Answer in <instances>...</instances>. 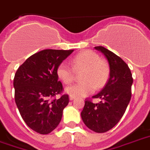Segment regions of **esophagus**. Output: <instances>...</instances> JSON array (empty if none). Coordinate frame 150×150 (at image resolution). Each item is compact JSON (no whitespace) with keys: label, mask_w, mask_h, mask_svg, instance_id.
Wrapping results in <instances>:
<instances>
[{"label":"esophagus","mask_w":150,"mask_h":150,"mask_svg":"<svg viewBox=\"0 0 150 150\" xmlns=\"http://www.w3.org/2000/svg\"><path fill=\"white\" fill-rule=\"evenodd\" d=\"M69 98H70V100H74V99L75 98V96H72V95H70Z\"/></svg>","instance_id":"obj_1"}]
</instances>
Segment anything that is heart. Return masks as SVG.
Wrapping results in <instances>:
<instances>
[{"label":"heart","instance_id":"1","mask_svg":"<svg viewBox=\"0 0 150 150\" xmlns=\"http://www.w3.org/2000/svg\"><path fill=\"white\" fill-rule=\"evenodd\" d=\"M71 68L66 62H62L57 67L56 74L64 84L74 82L75 72H82V83L68 86L66 91L75 97H83L91 94L95 88L105 86L110 76V65L105 59H102L91 50L79 53L71 59Z\"/></svg>","mask_w":150,"mask_h":150}]
</instances>
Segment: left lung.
Returning <instances> with one entry per match:
<instances>
[{"mask_svg": "<svg viewBox=\"0 0 150 150\" xmlns=\"http://www.w3.org/2000/svg\"><path fill=\"white\" fill-rule=\"evenodd\" d=\"M104 54L110 65L109 80L93 98H101L98 103L86 98L81 117L84 124L96 133H105L117 124L126 111L131 98L133 77L125 61L102 46L95 47Z\"/></svg>", "mask_w": 150, "mask_h": 150, "instance_id": "8db88e82", "label": "left lung"}]
</instances>
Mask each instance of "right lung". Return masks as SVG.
<instances>
[{"label": "right lung", "instance_id": "obj_1", "mask_svg": "<svg viewBox=\"0 0 150 150\" xmlns=\"http://www.w3.org/2000/svg\"><path fill=\"white\" fill-rule=\"evenodd\" d=\"M73 51H40L28 58L15 74L13 86L19 112L27 126L39 134H49L58 126L69 103L68 95H62L64 88L56 70ZM58 94L61 96L57 100Z\"/></svg>", "mask_w": 150, "mask_h": 150}]
</instances>
